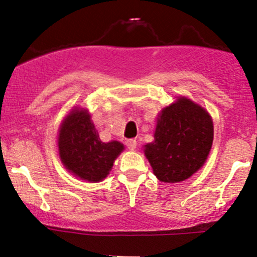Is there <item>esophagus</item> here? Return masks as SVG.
<instances>
[{
  "label": "esophagus",
  "instance_id": "obj_1",
  "mask_svg": "<svg viewBox=\"0 0 257 257\" xmlns=\"http://www.w3.org/2000/svg\"><path fill=\"white\" fill-rule=\"evenodd\" d=\"M125 144H126V147L131 149V151H134V149L137 148V141H136V139H128V141L125 142Z\"/></svg>",
  "mask_w": 257,
  "mask_h": 257
}]
</instances>
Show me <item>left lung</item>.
<instances>
[{
    "label": "left lung",
    "instance_id": "left-lung-1",
    "mask_svg": "<svg viewBox=\"0 0 257 257\" xmlns=\"http://www.w3.org/2000/svg\"><path fill=\"white\" fill-rule=\"evenodd\" d=\"M154 141L143 147L153 173L164 183L188 179L206 163L213 142L210 113L187 96L159 111Z\"/></svg>",
    "mask_w": 257,
    "mask_h": 257
}]
</instances>
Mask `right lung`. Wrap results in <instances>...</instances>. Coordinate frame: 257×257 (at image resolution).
<instances>
[{
    "label": "right lung",
    "mask_w": 257,
    "mask_h": 257,
    "mask_svg": "<svg viewBox=\"0 0 257 257\" xmlns=\"http://www.w3.org/2000/svg\"><path fill=\"white\" fill-rule=\"evenodd\" d=\"M57 149L71 174L95 183L105 179L124 146L118 141H101L88 109L74 106L60 124Z\"/></svg>",
    "instance_id": "add662e5"
}]
</instances>
